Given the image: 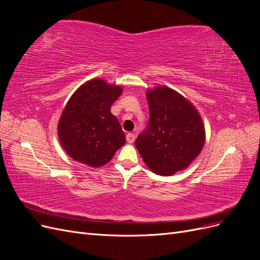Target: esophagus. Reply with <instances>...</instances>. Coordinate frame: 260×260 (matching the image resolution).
<instances>
[{
    "mask_svg": "<svg viewBox=\"0 0 260 260\" xmlns=\"http://www.w3.org/2000/svg\"><path fill=\"white\" fill-rule=\"evenodd\" d=\"M125 139H127V142L131 144V143L135 142V140H136V136L133 135V133H128V135L125 136Z\"/></svg>",
    "mask_w": 260,
    "mask_h": 260,
    "instance_id": "1",
    "label": "esophagus"
}]
</instances>
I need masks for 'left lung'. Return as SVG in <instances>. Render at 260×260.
<instances>
[{"instance_id":"8db88e82","label":"left lung","mask_w":260,"mask_h":260,"mask_svg":"<svg viewBox=\"0 0 260 260\" xmlns=\"http://www.w3.org/2000/svg\"><path fill=\"white\" fill-rule=\"evenodd\" d=\"M147 128L136 147L154 174L172 176L186 169L205 144V125L198 109L182 94L167 85L146 90Z\"/></svg>"}]
</instances>
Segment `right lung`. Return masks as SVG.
Wrapping results in <instances>:
<instances>
[{
  "label": "right lung",
  "mask_w": 260,
  "mask_h": 260,
  "mask_svg": "<svg viewBox=\"0 0 260 260\" xmlns=\"http://www.w3.org/2000/svg\"><path fill=\"white\" fill-rule=\"evenodd\" d=\"M121 93L120 85L94 78L70 96L58 120L57 135L61 147L73 159L101 167L125 143L121 125L111 113Z\"/></svg>",
  "instance_id": "1"
}]
</instances>
